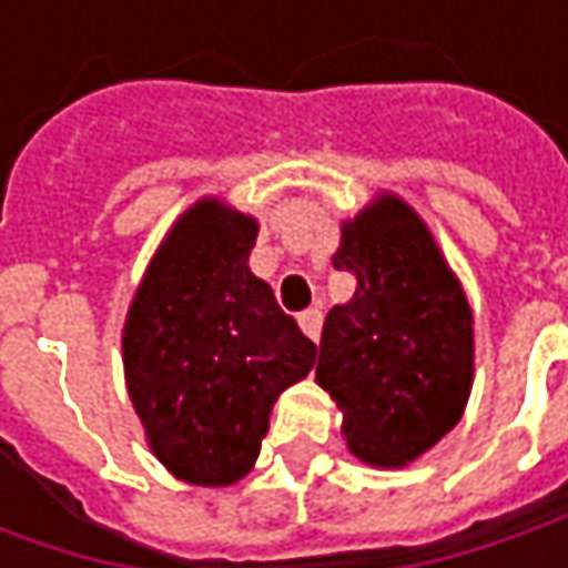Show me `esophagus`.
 <instances>
[{
	"mask_svg": "<svg viewBox=\"0 0 568 568\" xmlns=\"http://www.w3.org/2000/svg\"><path fill=\"white\" fill-rule=\"evenodd\" d=\"M300 328L310 335L313 341H318V335H322V310H306V313H300Z\"/></svg>",
	"mask_w": 568,
	"mask_h": 568,
	"instance_id": "1",
	"label": "esophagus"
}]
</instances>
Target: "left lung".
I'll use <instances>...</instances> for the list:
<instances>
[{
	"mask_svg": "<svg viewBox=\"0 0 568 568\" xmlns=\"http://www.w3.org/2000/svg\"><path fill=\"white\" fill-rule=\"evenodd\" d=\"M332 262L357 291L325 316L316 379L344 414L347 448L366 465L402 468L468 404V300L424 221L395 195L344 224Z\"/></svg>",
	"mask_w": 568,
	"mask_h": 568,
	"instance_id": "8db88e82",
	"label": "left lung"
}]
</instances>
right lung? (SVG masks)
Instances as JSON below:
<instances>
[{
  "mask_svg": "<svg viewBox=\"0 0 568 568\" xmlns=\"http://www.w3.org/2000/svg\"><path fill=\"white\" fill-rule=\"evenodd\" d=\"M258 224L205 199L148 265L122 332L125 385L154 455L199 487L255 465L277 395L316 363V344L250 272Z\"/></svg>",
  "mask_w": 568,
  "mask_h": 568,
  "instance_id": "obj_1",
  "label": "right lung"
}]
</instances>
